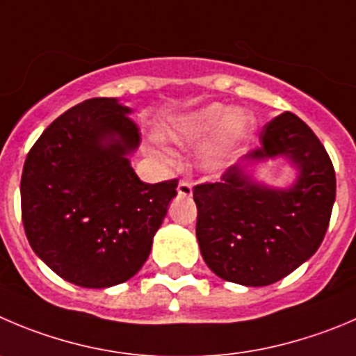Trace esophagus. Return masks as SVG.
I'll use <instances>...</instances> for the list:
<instances>
[{"mask_svg":"<svg viewBox=\"0 0 356 356\" xmlns=\"http://www.w3.org/2000/svg\"><path fill=\"white\" fill-rule=\"evenodd\" d=\"M176 191H178V194L180 195H185V197H191L192 195V184L187 180H181L180 184H178V187H176Z\"/></svg>","mask_w":356,"mask_h":356,"instance_id":"1","label":"esophagus"}]
</instances>
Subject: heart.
<instances>
[{
    "label": "heart",
    "instance_id": "1",
    "mask_svg": "<svg viewBox=\"0 0 356 356\" xmlns=\"http://www.w3.org/2000/svg\"><path fill=\"white\" fill-rule=\"evenodd\" d=\"M252 129L253 120L248 113L215 103L176 115L159 127V136L175 145H194L211 132L199 148L197 164L208 175H216L238 159ZM148 152L154 157L165 159L155 148H150Z\"/></svg>",
    "mask_w": 356,
    "mask_h": 356
}]
</instances>
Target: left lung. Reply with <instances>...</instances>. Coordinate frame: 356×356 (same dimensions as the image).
I'll return each mask as SVG.
<instances>
[{
    "mask_svg": "<svg viewBox=\"0 0 356 356\" xmlns=\"http://www.w3.org/2000/svg\"><path fill=\"white\" fill-rule=\"evenodd\" d=\"M282 156L298 171L285 189L255 181L252 165ZM197 236L206 266L225 282L266 286L316 253L336 201V172L316 134L290 111L260 133V147L216 184L194 187Z\"/></svg>",
    "mask_w": 356,
    "mask_h": 356,
    "instance_id": "left-lung-1",
    "label": "left lung"
}]
</instances>
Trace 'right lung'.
Returning <instances> with one entry per match:
<instances>
[{"label":"right lung","mask_w":356,"mask_h":356,"mask_svg":"<svg viewBox=\"0 0 356 356\" xmlns=\"http://www.w3.org/2000/svg\"><path fill=\"white\" fill-rule=\"evenodd\" d=\"M117 97H94L43 131L24 162L20 206L33 252L66 282L108 289L150 255L176 180L145 184L129 157L140 129Z\"/></svg>","instance_id":"right-lung-1"}]
</instances>
